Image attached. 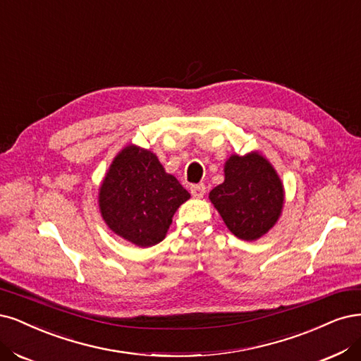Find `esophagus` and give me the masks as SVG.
Listing matches in <instances>:
<instances>
[{"label":"esophagus","mask_w":361,"mask_h":361,"mask_svg":"<svg viewBox=\"0 0 361 361\" xmlns=\"http://www.w3.org/2000/svg\"><path fill=\"white\" fill-rule=\"evenodd\" d=\"M190 191H191V195L195 197V198H200L206 194V186L204 183H197V185H191L190 186Z\"/></svg>","instance_id":"34e87169"}]
</instances>
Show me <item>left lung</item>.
<instances>
[{
  "mask_svg": "<svg viewBox=\"0 0 361 361\" xmlns=\"http://www.w3.org/2000/svg\"><path fill=\"white\" fill-rule=\"evenodd\" d=\"M226 180L209 194L228 230L243 240H255L278 221L283 190L269 161L258 154L233 155L226 163Z\"/></svg>",
  "mask_w": 361,
  "mask_h": 361,
  "instance_id": "8db88e82",
  "label": "left lung"
}]
</instances>
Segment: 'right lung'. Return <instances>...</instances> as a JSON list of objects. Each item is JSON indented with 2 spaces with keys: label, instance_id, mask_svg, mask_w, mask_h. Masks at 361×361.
I'll return each mask as SVG.
<instances>
[{
  "label": "right lung",
  "instance_id": "add662e5",
  "mask_svg": "<svg viewBox=\"0 0 361 361\" xmlns=\"http://www.w3.org/2000/svg\"><path fill=\"white\" fill-rule=\"evenodd\" d=\"M190 198L158 158L127 146L111 163L100 188V210L111 231L147 247L166 238L176 209Z\"/></svg>",
  "mask_w": 361,
  "mask_h": 361
}]
</instances>
